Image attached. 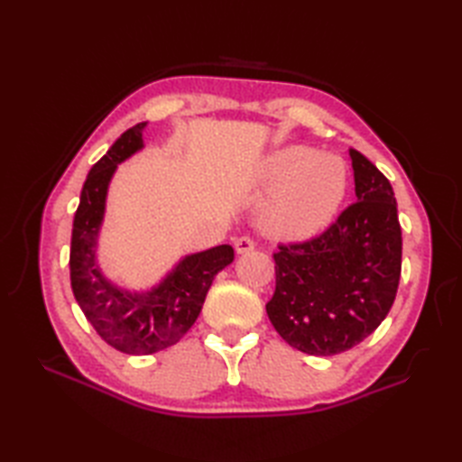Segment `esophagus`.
<instances>
[{
  "label": "esophagus",
  "mask_w": 462,
  "mask_h": 462,
  "mask_svg": "<svg viewBox=\"0 0 462 462\" xmlns=\"http://www.w3.org/2000/svg\"><path fill=\"white\" fill-rule=\"evenodd\" d=\"M234 248H236L238 254H248L256 248V242H254L250 236H240L236 238V242H234Z\"/></svg>",
  "instance_id": "1"
}]
</instances>
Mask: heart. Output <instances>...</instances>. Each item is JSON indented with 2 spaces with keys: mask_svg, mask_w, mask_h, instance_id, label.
Returning <instances> with one entry per match:
<instances>
[{
  "mask_svg": "<svg viewBox=\"0 0 462 462\" xmlns=\"http://www.w3.org/2000/svg\"><path fill=\"white\" fill-rule=\"evenodd\" d=\"M273 189L263 206L262 228L280 240H306L321 232L346 194V166L333 154H313L303 144L270 152L258 171Z\"/></svg>",
  "mask_w": 462,
  "mask_h": 462,
  "instance_id": "obj_1",
  "label": "heart"
}]
</instances>
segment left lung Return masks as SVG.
<instances>
[{
	"instance_id": "8db88e82",
	"label": "left lung",
	"mask_w": 462,
	"mask_h": 462,
	"mask_svg": "<svg viewBox=\"0 0 462 462\" xmlns=\"http://www.w3.org/2000/svg\"><path fill=\"white\" fill-rule=\"evenodd\" d=\"M357 202L318 238L280 246L268 318L291 347L336 356L387 318L401 278V224L391 182L349 149Z\"/></svg>"
}]
</instances>
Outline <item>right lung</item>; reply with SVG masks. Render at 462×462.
<instances>
[{
	"mask_svg": "<svg viewBox=\"0 0 462 462\" xmlns=\"http://www.w3.org/2000/svg\"><path fill=\"white\" fill-rule=\"evenodd\" d=\"M144 126L125 131L87 174L69 254L73 296L85 318L111 347L129 356H151L180 341L199 318L214 276L234 260L230 244L190 254L146 291L125 290L105 276L97 248L106 194L116 166L144 146Z\"/></svg>",
	"mask_w": 462,
	"mask_h": 462,
	"instance_id": "right-lung-1",
	"label": "right lung"
}]
</instances>
